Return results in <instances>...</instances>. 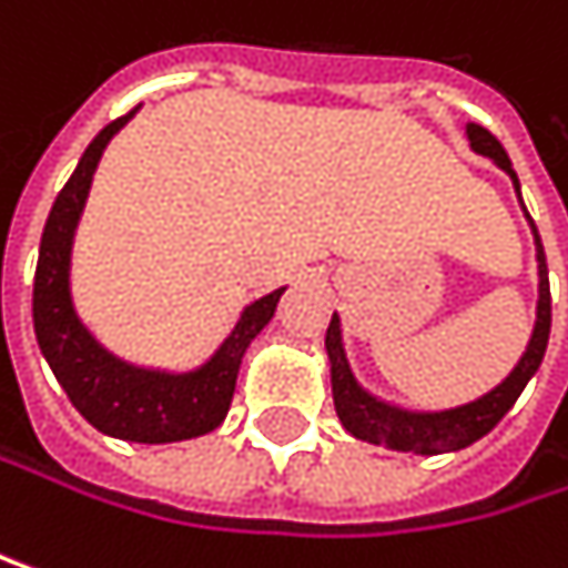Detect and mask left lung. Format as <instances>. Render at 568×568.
Segmentation results:
<instances>
[{
	"label": "left lung",
	"instance_id": "8db88e82",
	"mask_svg": "<svg viewBox=\"0 0 568 568\" xmlns=\"http://www.w3.org/2000/svg\"><path fill=\"white\" fill-rule=\"evenodd\" d=\"M466 139L469 149L486 155L489 162H496L509 179L513 189L519 195V179L513 172V162L506 155V149L499 145V139L476 125L466 122ZM523 202V195H519ZM526 212V205H523ZM529 219V212H526ZM532 229V242H536V275H539V300H536V323H532V336L519 356V363L509 369V376L503 383H496L489 393L449 406V409H409V406H396L389 399H379L376 393H369L346 356V343H343V320L339 313H333V323L326 329V353H329V379H333V403H336V416L346 426L349 436L373 443V446H386L396 453H416V456H439V453H456L473 446L476 439H483L519 399V393L526 389V383L536 376V369L542 366L546 356V343H549V326H552V300H549V268H546V252L536 232V222L529 219Z\"/></svg>",
	"mask_w": 568,
	"mask_h": 568
}]
</instances>
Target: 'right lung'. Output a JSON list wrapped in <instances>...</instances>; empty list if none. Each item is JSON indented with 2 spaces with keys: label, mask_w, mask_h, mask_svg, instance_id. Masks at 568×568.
Here are the masks:
<instances>
[{
  "label": "right lung",
  "mask_w": 568,
  "mask_h": 568,
  "mask_svg": "<svg viewBox=\"0 0 568 568\" xmlns=\"http://www.w3.org/2000/svg\"><path fill=\"white\" fill-rule=\"evenodd\" d=\"M139 112H125L122 119L109 122L82 152L75 172L62 185L52 202V212L42 229L39 242V265H36V286H32V326L36 343L55 373L59 386L65 389L69 403L82 413L89 426L112 439L125 443H182L212 433L222 426L239 366L252 339L268 326L275 316L278 296L286 293L272 290L268 296L248 303L232 333L215 346L209 359L192 369H152L135 366L109 353L92 329L79 320L72 303V242L75 229L92 189V175L112 135Z\"/></svg>",
  "instance_id": "1"
}]
</instances>
